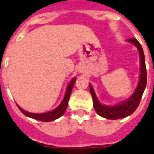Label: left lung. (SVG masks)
<instances>
[{
  "mask_svg": "<svg viewBox=\"0 0 154 154\" xmlns=\"http://www.w3.org/2000/svg\"><path fill=\"white\" fill-rule=\"evenodd\" d=\"M128 42H130L136 45L138 49L139 53H140V60H141L140 81H139L138 85L137 87L134 94L128 100H126L122 104H119L116 106H108V105H101L99 103L98 100L97 98L96 94L93 89V87L91 86V85H89L90 93H91L93 101H94V109L97 112V114L100 115L101 117L107 118V119L117 120L132 114L137 109V108L138 107L142 94L146 89V83H147V72H146L145 55H144L142 47L138 41L135 38L128 39Z\"/></svg>",
  "mask_w": 154,
  "mask_h": 154,
  "instance_id": "obj_1",
  "label": "left lung"
}]
</instances>
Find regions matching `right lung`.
<instances>
[{
  "label": "right lung",
  "mask_w": 154,
  "mask_h": 154,
  "mask_svg": "<svg viewBox=\"0 0 154 154\" xmlns=\"http://www.w3.org/2000/svg\"><path fill=\"white\" fill-rule=\"evenodd\" d=\"M75 82H76V79H75V78H72V80L70 82L69 85H68L67 90H66L65 97L63 99L62 102L60 103V105H59L57 109H55L51 111V112H45V113H32V112H27V111H25V110L22 109L20 106H18L17 105L18 109H19L20 110V112H22L23 114H25V116L31 117V118H33V119L38 120V121H42V122H48L57 119V118L61 117V116L65 113V110H66V108H67L68 106V102H69V100L70 94H71V92H72V87L74 85Z\"/></svg>",
  "instance_id": "right-lung-1"
}]
</instances>
